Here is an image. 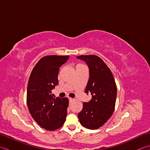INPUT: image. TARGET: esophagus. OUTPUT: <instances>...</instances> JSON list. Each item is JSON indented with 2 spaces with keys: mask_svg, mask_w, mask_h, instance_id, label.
<instances>
[{
  "mask_svg": "<svg viewBox=\"0 0 150 150\" xmlns=\"http://www.w3.org/2000/svg\"><path fill=\"white\" fill-rule=\"evenodd\" d=\"M73 98H69V101L70 102V103H71V101H73Z\"/></svg>",
  "mask_w": 150,
  "mask_h": 150,
  "instance_id": "esophagus-1",
  "label": "esophagus"
}]
</instances>
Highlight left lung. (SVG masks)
Instances as JSON below:
<instances>
[{
  "mask_svg": "<svg viewBox=\"0 0 150 150\" xmlns=\"http://www.w3.org/2000/svg\"><path fill=\"white\" fill-rule=\"evenodd\" d=\"M88 66L90 77L85 93L90 92L91 99L83 103L78 114L81 124L85 128L95 129L107 122L113 114L117 98V86L111 70L100 57L94 55H80Z\"/></svg>",
  "mask_w": 150,
  "mask_h": 150,
  "instance_id": "1",
  "label": "left lung"
}]
</instances>
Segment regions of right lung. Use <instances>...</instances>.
I'll return each instance as SVG.
<instances>
[{"instance_id":"obj_1","label":"right lung","mask_w":150,"mask_h":150,"mask_svg":"<svg viewBox=\"0 0 150 150\" xmlns=\"http://www.w3.org/2000/svg\"><path fill=\"white\" fill-rule=\"evenodd\" d=\"M68 55H48L35 66L27 88V105L31 115L41 128L53 131L62 127L66 120L68 98H55L52 90L58 85L60 67Z\"/></svg>"}]
</instances>
